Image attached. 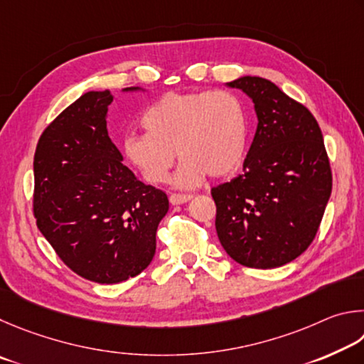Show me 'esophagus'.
<instances>
[{
    "instance_id": "1",
    "label": "esophagus",
    "mask_w": 364,
    "mask_h": 364,
    "mask_svg": "<svg viewBox=\"0 0 364 364\" xmlns=\"http://www.w3.org/2000/svg\"><path fill=\"white\" fill-rule=\"evenodd\" d=\"M193 198V195H178V193H172L169 196V201L171 205H183V203H187Z\"/></svg>"
}]
</instances>
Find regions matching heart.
Segmentation results:
<instances>
[{
    "instance_id": "obj_1",
    "label": "heart",
    "mask_w": 364,
    "mask_h": 364,
    "mask_svg": "<svg viewBox=\"0 0 364 364\" xmlns=\"http://www.w3.org/2000/svg\"><path fill=\"white\" fill-rule=\"evenodd\" d=\"M144 134H129L123 151L149 183L168 181L176 161L174 186L200 187L208 174L215 178L233 174L245 161L250 139L247 113L228 91L171 92L163 95L142 117Z\"/></svg>"
}]
</instances>
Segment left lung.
Here are the masks:
<instances>
[{"label": "left lung", "instance_id": "obj_1", "mask_svg": "<svg viewBox=\"0 0 364 364\" xmlns=\"http://www.w3.org/2000/svg\"><path fill=\"white\" fill-rule=\"evenodd\" d=\"M227 86L254 102L257 129L243 174L211 190L215 230L235 262L275 269L307 250L333 190L323 134L307 108L260 76Z\"/></svg>", "mask_w": 364, "mask_h": 364}]
</instances>
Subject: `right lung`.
I'll use <instances>...</instances> for the list:
<instances>
[{"label":"right lung","mask_w":364,"mask_h":364,"mask_svg":"<svg viewBox=\"0 0 364 364\" xmlns=\"http://www.w3.org/2000/svg\"><path fill=\"white\" fill-rule=\"evenodd\" d=\"M112 102L108 89L82 94L44 129L33 159L38 228L68 269L102 284L150 265L169 209L163 190L140 182L108 137Z\"/></svg>","instance_id":"add662e5"}]
</instances>
